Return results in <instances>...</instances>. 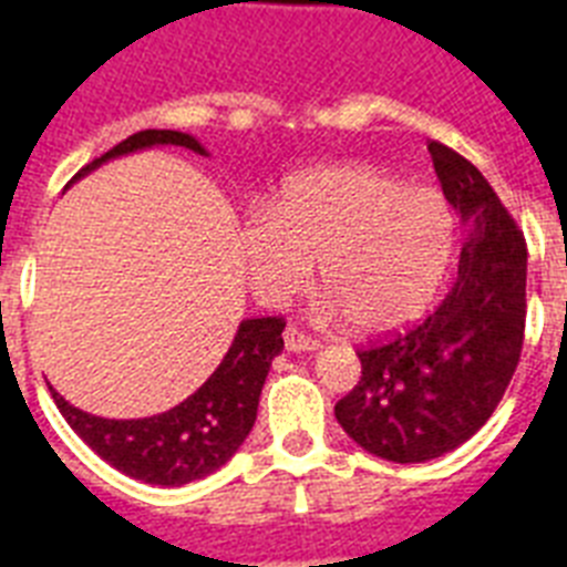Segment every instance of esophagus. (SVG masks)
<instances>
[{
    "instance_id": "obj_1",
    "label": "esophagus",
    "mask_w": 567,
    "mask_h": 567,
    "mask_svg": "<svg viewBox=\"0 0 567 567\" xmlns=\"http://www.w3.org/2000/svg\"><path fill=\"white\" fill-rule=\"evenodd\" d=\"M284 343H287L289 352H315L320 346V340L309 338V334H303L300 329L289 327L287 332H284Z\"/></svg>"
}]
</instances>
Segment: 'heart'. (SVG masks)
<instances>
[{"mask_svg": "<svg viewBox=\"0 0 567 567\" xmlns=\"http://www.w3.org/2000/svg\"><path fill=\"white\" fill-rule=\"evenodd\" d=\"M454 249L443 193L403 187L372 164H327L280 184L267 215L240 227V255L264 303L309 284L318 264L329 312L354 332L403 329L432 307Z\"/></svg>", "mask_w": 567, "mask_h": 567, "instance_id": "1", "label": "heart"}]
</instances>
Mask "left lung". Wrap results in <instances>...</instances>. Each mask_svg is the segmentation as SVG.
Here are the masks:
<instances>
[{
	"mask_svg": "<svg viewBox=\"0 0 567 567\" xmlns=\"http://www.w3.org/2000/svg\"><path fill=\"white\" fill-rule=\"evenodd\" d=\"M445 202L468 227L457 278L420 327L360 349V380L334 405L374 457L425 463L471 440L494 414L523 352L525 238L483 173L429 142Z\"/></svg>",
	"mask_w": 567,
	"mask_h": 567,
	"instance_id": "left-lung-1",
	"label": "left lung"
}]
</instances>
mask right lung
Returning <instances> with one entry per match:
<instances>
[{
  "mask_svg": "<svg viewBox=\"0 0 567 567\" xmlns=\"http://www.w3.org/2000/svg\"><path fill=\"white\" fill-rule=\"evenodd\" d=\"M158 144H175V147L207 155L202 142L189 133L142 130L124 138L122 144H115L102 158L79 169L73 182L102 167L110 158L158 147ZM284 327L287 323L280 318L240 320L229 352L209 374L207 383L189 394L184 403L153 417H96L70 405L53 385H50V394L70 429L122 474L150 485H167V488L195 483L221 468L252 432L260 389L269 374V365L284 349V338H280Z\"/></svg>",
  "mask_w": 567,
  "mask_h": 567,
  "instance_id": "obj_1",
  "label": "right lung"
}]
</instances>
